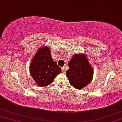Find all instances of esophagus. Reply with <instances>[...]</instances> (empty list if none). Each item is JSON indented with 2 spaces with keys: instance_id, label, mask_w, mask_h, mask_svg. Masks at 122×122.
Segmentation results:
<instances>
[{
  "instance_id": "esophagus-1",
  "label": "esophagus",
  "mask_w": 122,
  "mask_h": 122,
  "mask_svg": "<svg viewBox=\"0 0 122 122\" xmlns=\"http://www.w3.org/2000/svg\"><path fill=\"white\" fill-rule=\"evenodd\" d=\"M62 72L64 73L66 72V66H63L62 67Z\"/></svg>"
}]
</instances>
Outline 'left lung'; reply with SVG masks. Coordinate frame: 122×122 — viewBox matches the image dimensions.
Instances as JSON below:
<instances>
[{
    "label": "left lung",
    "mask_w": 122,
    "mask_h": 122,
    "mask_svg": "<svg viewBox=\"0 0 122 122\" xmlns=\"http://www.w3.org/2000/svg\"><path fill=\"white\" fill-rule=\"evenodd\" d=\"M68 65L69 69L66 71V75L71 86L76 89H81L91 82L93 70L86 54L74 55Z\"/></svg>",
    "instance_id": "8db88e82"
}]
</instances>
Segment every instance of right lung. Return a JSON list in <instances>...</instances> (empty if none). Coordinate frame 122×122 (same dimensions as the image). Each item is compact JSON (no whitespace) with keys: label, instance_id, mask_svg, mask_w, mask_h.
Segmentation results:
<instances>
[{"label":"right lung","instance_id":"add662e5","mask_svg":"<svg viewBox=\"0 0 122 122\" xmlns=\"http://www.w3.org/2000/svg\"><path fill=\"white\" fill-rule=\"evenodd\" d=\"M29 69L31 76L40 87L50 85L61 72V67L52 59L50 48L44 46L36 51Z\"/></svg>","mask_w":122,"mask_h":122}]
</instances>
